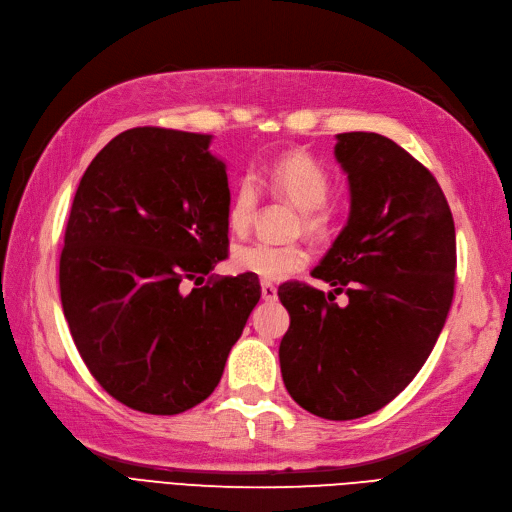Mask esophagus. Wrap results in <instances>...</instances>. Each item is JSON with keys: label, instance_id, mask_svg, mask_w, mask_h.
Listing matches in <instances>:
<instances>
[{"label": "esophagus", "instance_id": "1", "mask_svg": "<svg viewBox=\"0 0 512 512\" xmlns=\"http://www.w3.org/2000/svg\"><path fill=\"white\" fill-rule=\"evenodd\" d=\"M276 287L272 285V283H266V280H263L261 283V298L266 300V302H274L276 300Z\"/></svg>", "mask_w": 512, "mask_h": 512}]
</instances>
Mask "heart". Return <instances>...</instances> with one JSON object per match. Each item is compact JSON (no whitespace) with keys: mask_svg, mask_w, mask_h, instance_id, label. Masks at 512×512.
Returning <instances> with one entry per match:
<instances>
[{"mask_svg":"<svg viewBox=\"0 0 512 512\" xmlns=\"http://www.w3.org/2000/svg\"><path fill=\"white\" fill-rule=\"evenodd\" d=\"M259 189H266L298 208V221L293 227L295 234L304 232L310 238L325 236L332 223V210L325 204L332 189V178L315 157L304 151H291L272 161L270 168L261 174L242 176L227 206V225L234 234L242 236L251 229L259 206ZM308 261L310 255L300 242H249L232 251L234 270L255 274L266 283L304 270Z\"/></svg>","mask_w":512,"mask_h":512,"instance_id":"obj_1","label":"heart"}]
</instances>
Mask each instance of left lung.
<instances>
[{"label": "left lung", "instance_id": "8db88e82", "mask_svg": "<svg viewBox=\"0 0 512 512\" xmlns=\"http://www.w3.org/2000/svg\"><path fill=\"white\" fill-rule=\"evenodd\" d=\"M351 217L310 274L334 293L285 283L291 325L280 372L291 398L329 421L387 406L417 376L447 321L455 291V225L438 180L400 144L338 134ZM344 290L350 304L333 300Z\"/></svg>", "mask_w": 512, "mask_h": 512}]
</instances>
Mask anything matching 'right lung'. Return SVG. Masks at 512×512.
I'll return each mask as SVG.
<instances>
[{
  "label": "right lung",
  "mask_w": 512,
  "mask_h": 512,
  "mask_svg": "<svg viewBox=\"0 0 512 512\" xmlns=\"http://www.w3.org/2000/svg\"><path fill=\"white\" fill-rule=\"evenodd\" d=\"M208 144L123 131L91 161L65 225L59 291L76 349L106 393L148 415L208 398L261 298L253 274L204 283L229 246L225 163Z\"/></svg>",
  "instance_id": "obj_1"
}]
</instances>
